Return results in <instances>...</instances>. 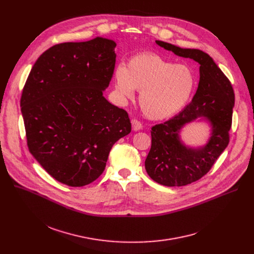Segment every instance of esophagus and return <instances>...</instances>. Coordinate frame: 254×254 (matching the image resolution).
I'll return each mask as SVG.
<instances>
[{
  "instance_id": "1",
  "label": "esophagus",
  "mask_w": 254,
  "mask_h": 254,
  "mask_svg": "<svg viewBox=\"0 0 254 254\" xmlns=\"http://www.w3.org/2000/svg\"><path fill=\"white\" fill-rule=\"evenodd\" d=\"M131 125H132V129L133 130H140L142 128V125L140 122H138L137 120H132L131 121Z\"/></svg>"
}]
</instances>
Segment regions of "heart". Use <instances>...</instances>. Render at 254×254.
I'll use <instances>...</instances> for the list:
<instances>
[{"label": "heart", "instance_id": "obj_1", "mask_svg": "<svg viewBox=\"0 0 254 254\" xmlns=\"http://www.w3.org/2000/svg\"><path fill=\"white\" fill-rule=\"evenodd\" d=\"M115 78L116 90L122 97H132L134 89L140 91L138 101L142 112L156 121L169 119L182 111L196 87L191 68L151 52L132 56L127 67L119 65Z\"/></svg>", "mask_w": 254, "mask_h": 254}]
</instances>
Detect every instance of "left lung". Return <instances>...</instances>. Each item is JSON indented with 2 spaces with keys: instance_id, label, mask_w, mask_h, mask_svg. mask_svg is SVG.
<instances>
[{
  "instance_id": "8db88e82",
  "label": "left lung",
  "mask_w": 254,
  "mask_h": 254,
  "mask_svg": "<svg viewBox=\"0 0 254 254\" xmlns=\"http://www.w3.org/2000/svg\"><path fill=\"white\" fill-rule=\"evenodd\" d=\"M156 43L200 64L196 94L179 115L152 127V147L144 162L148 175L155 182L168 187L185 186L206 175L228 146L234 91L228 78L207 53L159 40ZM198 118L209 123L210 137L203 147H188L180 140L179 131L186 123Z\"/></svg>"
}]
</instances>
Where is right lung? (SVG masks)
<instances>
[{"label": "right lung", "mask_w": 254, "mask_h": 254, "mask_svg": "<svg viewBox=\"0 0 254 254\" xmlns=\"http://www.w3.org/2000/svg\"><path fill=\"white\" fill-rule=\"evenodd\" d=\"M116 46L102 37L54 45L35 62L23 88L29 151L67 186L95 181L114 144L131 130L127 113L103 96L114 74Z\"/></svg>", "instance_id": "obj_1"}]
</instances>
